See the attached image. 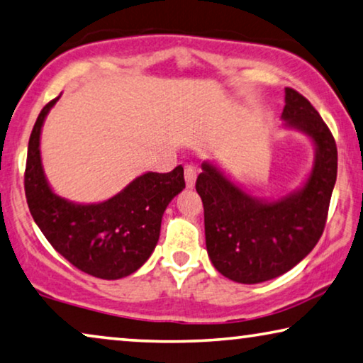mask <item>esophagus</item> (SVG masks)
Instances as JSON below:
<instances>
[{"instance_id":"esophagus-1","label":"esophagus","mask_w":363,"mask_h":363,"mask_svg":"<svg viewBox=\"0 0 363 363\" xmlns=\"http://www.w3.org/2000/svg\"><path fill=\"white\" fill-rule=\"evenodd\" d=\"M184 177H186L187 189H194V186H196V179H197L196 167H194L192 164H187L186 169H184Z\"/></svg>"}]
</instances>
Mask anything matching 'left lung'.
I'll return each instance as SVG.
<instances>
[{"instance_id":"8db88e82","label":"left lung","mask_w":363,"mask_h":363,"mask_svg":"<svg viewBox=\"0 0 363 363\" xmlns=\"http://www.w3.org/2000/svg\"><path fill=\"white\" fill-rule=\"evenodd\" d=\"M282 121L315 143V163L300 189L275 200L252 197L212 161H203L196 182L210 261L238 284H261L289 272L311 252L326 225L337 177L331 130L291 88H285Z\"/></svg>"}]
</instances>
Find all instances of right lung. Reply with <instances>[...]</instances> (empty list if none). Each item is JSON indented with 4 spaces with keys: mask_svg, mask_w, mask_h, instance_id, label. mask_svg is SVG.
<instances>
[{
    "mask_svg": "<svg viewBox=\"0 0 363 363\" xmlns=\"http://www.w3.org/2000/svg\"><path fill=\"white\" fill-rule=\"evenodd\" d=\"M58 99L60 96L40 111L29 138L24 189L30 215L47 241L74 267L106 280L127 277L155 251L164 210L186 187L184 169L145 172L99 203H77L57 196L43 172L40 133Z\"/></svg>",
    "mask_w": 363,
    "mask_h": 363,
    "instance_id": "right-lung-1",
    "label": "right lung"
}]
</instances>
